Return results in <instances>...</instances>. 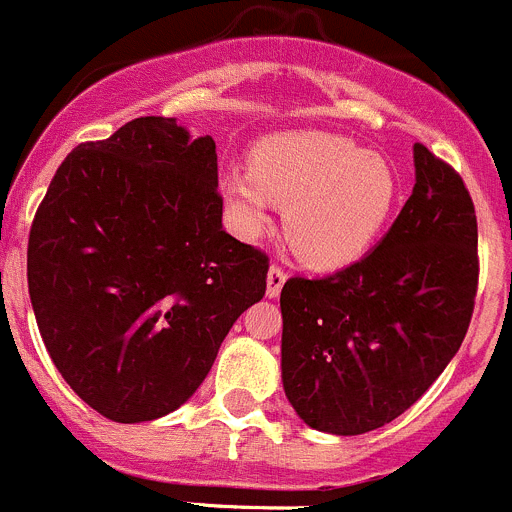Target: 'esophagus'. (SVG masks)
Listing matches in <instances>:
<instances>
[{
    "mask_svg": "<svg viewBox=\"0 0 512 512\" xmlns=\"http://www.w3.org/2000/svg\"><path fill=\"white\" fill-rule=\"evenodd\" d=\"M284 281H287V271L281 269L279 264H271L269 279H266V294H269V297H279Z\"/></svg>",
    "mask_w": 512,
    "mask_h": 512,
    "instance_id": "esophagus-1",
    "label": "esophagus"
}]
</instances>
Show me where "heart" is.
<instances>
[{"mask_svg":"<svg viewBox=\"0 0 512 512\" xmlns=\"http://www.w3.org/2000/svg\"><path fill=\"white\" fill-rule=\"evenodd\" d=\"M223 187L248 236L269 225L271 203L287 208L289 243L317 269L358 261L386 228L398 195L386 159L325 131L261 139L251 152V172H228Z\"/></svg>","mask_w":512,"mask_h":512,"instance_id":"obj_1","label":"heart"}]
</instances>
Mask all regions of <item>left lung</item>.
<instances>
[{"instance_id":"obj_1","label":"left lung","mask_w":512,"mask_h":512,"mask_svg":"<svg viewBox=\"0 0 512 512\" xmlns=\"http://www.w3.org/2000/svg\"><path fill=\"white\" fill-rule=\"evenodd\" d=\"M416 185L355 264L281 289V378L304 424L353 437L411 409L462 345L480 259L470 190L414 144Z\"/></svg>"}]
</instances>
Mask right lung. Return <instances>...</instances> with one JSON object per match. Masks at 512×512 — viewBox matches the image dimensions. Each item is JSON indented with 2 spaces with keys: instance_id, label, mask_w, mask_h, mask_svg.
Returning a JSON list of instances; mask_svg holds the SVG:
<instances>
[{
  "instance_id": "obj_1",
  "label": "right lung",
  "mask_w": 512,
  "mask_h": 512,
  "mask_svg": "<svg viewBox=\"0 0 512 512\" xmlns=\"http://www.w3.org/2000/svg\"><path fill=\"white\" fill-rule=\"evenodd\" d=\"M220 218L213 137L175 119L129 121L55 172L30 228L27 287L55 368L106 419L180 409L266 294L269 256Z\"/></svg>"
}]
</instances>
